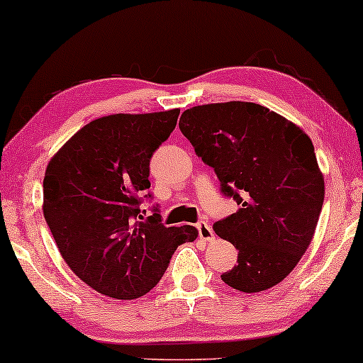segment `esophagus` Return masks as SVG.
<instances>
[{
  "label": "esophagus",
  "mask_w": 363,
  "mask_h": 363,
  "mask_svg": "<svg viewBox=\"0 0 363 363\" xmlns=\"http://www.w3.org/2000/svg\"><path fill=\"white\" fill-rule=\"evenodd\" d=\"M196 230H198V235H200V240H203V241H213V240H215V233H213L210 223L200 221L196 225Z\"/></svg>",
  "instance_id": "1"
}]
</instances>
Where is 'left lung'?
Returning a JSON list of instances; mask_svg holds the SVG:
<instances>
[{
    "mask_svg": "<svg viewBox=\"0 0 363 363\" xmlns=\"http://www.w3.org/2000/svg\"><path fill=\"white\" fill-rule=\"evenodd\" d=\"M178 125L240 205L213 226L238 250V264L221 279L250 294L279 284L309 247L324 203L309 135L267 107L240 101L188 108Z\"/></svg>",
    "mask_w": 363,
    "mask_h": 363,
    "instance_id": "obj_1",
    "label": "left lung"
}]
</instances>
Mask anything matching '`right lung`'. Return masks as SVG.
<instances>
[{
  "label": "right lung",
  "mask_w": 363,
  "mask_h": 363,
  "mask_svg": "<svg viewBox=\"0 0 363 363\" xmlns=\"http://www.w3.org/2000/svg\"><path fill=\"white\" fill-rule=\"evenodd\" d=\"M180 108L113 113L89 122L48 163L43 213L79 279L113 299H137L153 289L195 226L167 228L157 210L140 215L150 188V158L177 125ZM150 196V195H148Z\"/></svg>",
  "instance_id": "obj_1"
}]
</instances>
